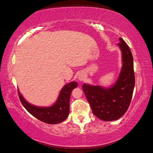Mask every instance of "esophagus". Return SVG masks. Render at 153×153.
Wrapping results in <instances>:
<instances>
[{"mask_svg":"<svg viewBox=\"0 0 153 153\" xmlns=\"http://www.w3.org/2000/svg\"><path fill=\"white\" fill-rule=\"evenodd\" d=\"M78 78H79V79L80 81H83V80H84V79H85V76H84V75H83V74H81V75H79V76H78Z\"/></svg>","mask_w":153,"mask_h":153,"instance_id":"1","label":"esophagus"}]
</instances>
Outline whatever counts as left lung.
Wrapping results in <instances>:
<instances>
[{
  "instance_id": "8db88e82",
  "label": "left lung",
  "mask_w": 153,
  "mask_h": 153,
  "mask_svg": "<svg viewBox=\"0 0 153 153\" xmlns=\"http://www.w3.org/2000/svg\"><path fill=\"white\" fill-rule=\"evenodd\" d=\"M117 44L122 55V67L117 79L109 88L83 83V90L94 114L105 121L121 118L127 111L134 83L133 58L129 48L121 38Z\"/></svg>"
}]
</instances>
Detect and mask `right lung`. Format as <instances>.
<instances>
[{
	"label": "right lung",
	"instance_id": "add662e5",
	"mask_svg": "<svg viewBox=\"0 0 153 153\" xmlns=\"http://www.w3.org/2000/svg\"><path fill=\"white\" fill-rule=\"evenodd\" d=\"M77 87L76 82L65 84L61 89L56 102L49 107H39L27 101L19 90V96L22 105L31 115L48 124L59 123L67 119L70 113V100L71 91Z\"/></svg>",
	"mask_w": 153,
	"mask_h": 153
}]
</instances>
